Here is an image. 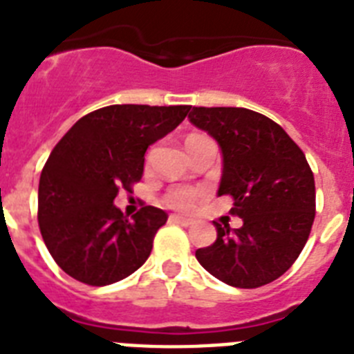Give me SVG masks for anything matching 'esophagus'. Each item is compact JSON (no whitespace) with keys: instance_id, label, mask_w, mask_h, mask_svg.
Here are the masks:
<instances>
[{"instance_id":"1","label":"esophagus","mask_w":354,"mask_h":354,"mask_svg":"<svg viewBox=\"0 0 354 354\" xmlns=\"http://www.w3.org/2000/svg\"><path fill=\"white\" fill-rule=\"evenodd\" d=\"M169 219H171V223H176V225H182V227H191L192 223H194V219H192V218H185V216H176V214H172Z\"/></svg>"}]
</instances>
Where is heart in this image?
I'll return each instance as SVG.
<instances>
[{
	"label": "heart",
	"mask_w": 354,
	"mask_h": 354,
	"mask_svg": "<svg viewBox=\"0 0 354 354\" xmlns=\"http://www.w3.org/2000/svg\"><path fill=\"white\" fill-rule=\"evenodd\" d=\"M198 138H205V136L200 135H192L187 138L189 140H198ZM203 189L200 187H191V185H178V187H172L171 191H167L165 194V203L171 207V209H176V210H191L192 207L196 205V201L203 198Z\"/></svg>",
	"instance_id": "1"
}]
</instances>
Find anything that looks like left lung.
<instances>
[{"instance_id": "1", "label": "left lung", "mask_w": 354, "mask_h": 354, "mask_svg": "<svg viewBox=\"0 0 354 354\" xmlns=\"http://www.w3.org/2000/svg\"><path fill=\"white\" fill-rule=\"evenodd\" d=\"M189 120L218 142V196L234 198L239 228L214 221L218 237L196 250L214 277L234 288H259L290 270L315 219V178L301 147L272 118L246 108H192Z\"/></svg>"}]
</instances>
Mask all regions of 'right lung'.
Masks as SVG:
<instances>
[{"label": "right lung", "mask_w": 354, "mask_h": 354, "mask_svg": "<svg viewBox=\"0 0 354 354\" xmlns=\"http://www.w3.org/2000/svg\"><path fill=\"white\" fill-rule=\"evenodd\" d=\"M191 106L115 104L71 126L44 163L37 219L61 270L90 286L126 279L147 261L167 214L145 205L131 219L115 207L140 182L151 144L176 129Z\"/></svg>", "instance_id": "right-lung-1"}]
</instances>
